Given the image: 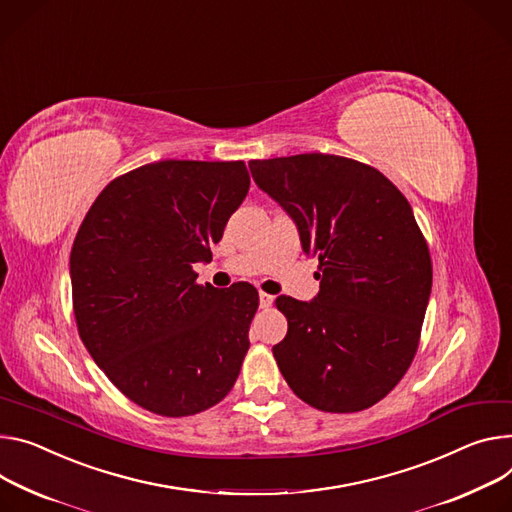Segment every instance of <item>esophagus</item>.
Listing matches in <instances>:
<instances>
[{
  "label": "esophagus",
  "mask_w": 512,
  "mask_h": 512,
  "mask_svg": "<svg viewBox=\"0 0 512 512\" xmlns=\"http://www.w3.org/2000/svg\"><path fill=\"white\" fill-rule=\"evenodd\" d=\"M271 302H273V296H269V294H265V292H259V306H261V308H269Z\"/></svg>",
  "instance_id": "34e87169"
}]
</instances>
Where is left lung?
Here are the masks:
<instances>
[{"label":"left lung","mask_w":512,"mask_h":512,"mask_svg":"<svg viewBox=\"0 0 512 512\" xmlns=\"http://www.w3.org/2000/svg\"><path fill=\"white\" fill-rule=\"evenodd\" d=\"M255 183L294 218L318 257L312 302L280 296L288 335L273 357L292 392L322 412L380 402L408 371L433 265L408 200L378 169L304 153L249 161Z\"/></svg>","instance_id":"1"}]
</instances>
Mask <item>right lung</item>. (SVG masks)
I'll return each instance as SVG.
<instances>
[{
	"mask_svg": "<svg viewBox=\"0 0 512 512\" xmlns=\"http://www.w3.org/2000/svg\"><path fill=\"white\" fill-rule=\"evenodd\" d=\"M245 161H157L112 179L71 249L79 337L134 404L192 416L235 386L249 351L257 290L196 282L194 263L245 200Z\"/></svg>",
	"mask_w": 512,
	"mask_h": 512,
	"instance_id": "add662e5",
	"label": "right lung"
}]
</instances>
